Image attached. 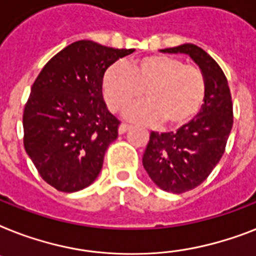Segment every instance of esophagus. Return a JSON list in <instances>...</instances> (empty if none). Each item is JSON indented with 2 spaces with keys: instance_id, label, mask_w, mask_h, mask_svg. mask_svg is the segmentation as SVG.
Here are the masks:
<instances>
[{
  "instance_id": "34e87169",
  "label": "esophagus",
  "mask_w": 256,
  "mask_h": 256,
  "mask_svg": "<svg viewBox=\"0 0 256 256\" xmlns=\"http://www.w3.org/2000/svg\"><path fill=\"white\" fill-rule=\"evenodd\" d=\"M130 128H132V126H130V124H122L121 126H120V128H118V132H120V134H124V132H128V130H130Z\"/></svg>"
}]
</instances>
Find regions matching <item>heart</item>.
I'll return each mask as SVG.
<instances>
[{
	"label": "heart",
	"instance_id": "1",
	"mask_svg": "<svg viewBox=\"0 0 256 256\" xmlns=\"http://www.w3.org/2000/svg\"><path fill=\"white\" fill-rule=\"evenodd\" d=\"M104 97L114 113H122L140 97L146 101L126 113L132 121L180 128L201 112L206 78L196 66L168 55H151L130 66L114 64L104 74Z\"/></svg>",
	"mask_w": 256,
	"mask_h": 256
}]
</instances>
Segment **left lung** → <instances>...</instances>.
I'll return each mask as SVG.
<instances>
[{
  "instance_id": "obj_1",
  "label": "left lung",
  "mask_w": 256,
  "mask_h": 256,
  "mask_svg": "<svg viewBox=\"0 0 256 256\" xmlns=\"http://www.w3.org/2000/svg\"><path fill=\"white\" fill-rule=\"evenodd\" d=\"M186 54L202 70L208 93L201 112L176 132H151L143 167L166 192L184 193L198 186L225 152L232 128V101L228 78L213 58L196 44L160 50Z\"/></svg>"
}]
</instances>
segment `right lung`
I'll list each match as a JSON object with an SVG mask.
<instances>
[{"label": "right lung", "mask_w": 256, "mask_h": 256, "mask_svg": "<svg viewBox=\"0 0 256 256\" xmlns=\"http://www.w3.org/2000/svg\"><path fill=\"white\" fill-rule=\"evenodd\" d=\"M134 51L74 42L46 64L31 86L24 146L42 178L60 192H78L98 176L121 124L104 101V74Z\"/></svg>", "instance_id": "right-lung-1"}]
</instances>
